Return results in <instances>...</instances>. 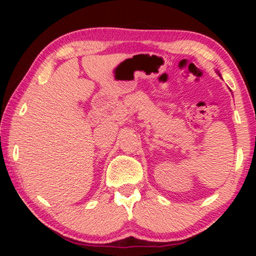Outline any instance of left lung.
Here are the masks:
<instances>
[{
  "instance_id": "left-lung-1",
  "label": "left lung",
  "mask_w": 256,
  "mask_h": 256,
  "mask_svg": "<svg viewBox=\"0 0 256 256\" xmlns=\"http://www.w3.org/2000/svg\"><path fill=\"white\" fill-rule=\"evenodd\" d=\"M219 76H220V74H219Z\"/></svg>"
}]
</instances>
